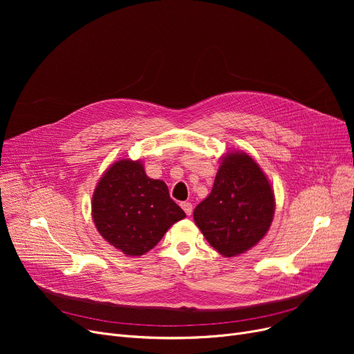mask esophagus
Wrapping results in <instances>:
<instances>
[{
    "mask_svg": "<svg viewBox=\"0 0 354 354\" xmlns=\"http://www.w3.org/2000/svg\"><path fill=\"white\" fill-rule=\"evenodd\" d=\"M180 207H182V209L185 211V214H187V215H192V203H191V202H182Z\"/></svg>",
    "mask_w": 354,
    "mask_h": 354,
    "instance_id": "obj_1",
    "label": "esophagus"
}]
</instances>
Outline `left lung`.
<instances>
[{
	"label": "left lung",
	"instance_id": "8db88e82",
	"mask_svg": "<svg viewBox=\"0 0 354 354\" xmlns=\"http://www.w3.org/2000/svg\"><path fill=\"white\" fill-rule=\"evenodd\" d=\"M271 185L247 153L222 160L211 194L194 211V219L208 243L222 255L234 257L261 239L274 216Z\"/></svg>",
	"mask_w": 354,
	"mask_h": 354
}]
</instances>
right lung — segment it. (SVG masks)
Returning a JSON list of instances; mask_svg holds the SVG:
<instances>
[{"label": "right lung", "instance_id": "add662e5", "mask_svg": "<svg viewBox=\"0 0 354 354\" xmlns=\"http://www.w3.org/2000/svg\"><path fill=\"white\" fill-rule=\"evenodd\" d=\"M100 235L130 257L152 250L185 212L169 196L166 183L146 176L143 165L123 159L99 180L91 203Z\"/></svg>", "mask_w": 354, "mask_h": 354}]
</instances>
